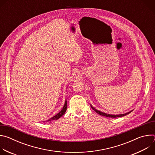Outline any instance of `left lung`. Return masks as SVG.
Returning <instances> with one entry per match:
<instances>
[{
  "instance_id": "1",
  "label": "left lung",
  "mask_w": 155,
  "mask_h": 155,
  "mask_svg": "<svg viewBox=\"0 0 155 155\" xmlns=\"http://www.w3.org/2000/svg\"><path fill=\"white\" fill-rule=\"evenodd\" d=\"M91 108L94 110V111L98 114L99 115H102V116H104V117H110V118H117V117H124L129 114H130L132 111H133V110H131V111L129 112H127L126 114H118V115H110V114H106V113H104V112H101L99 111V110L96 109L94 107H93L91 104H90Z\"/></svg>"
}]
</instances>
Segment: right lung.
<instances>
[{"label": "right lung", "instance_id": "right-lung-1", "mask_svg": "<svg viewBox=\"0 0 155 155\" xmlns=\"http://www.w3.org/2000/svg\"><path fill=\"white\" fill-rule=\"evenodd\" d=\"M67 107H68V104H67V101L65 100V104H64V106H63V107H62V110H61V111L58 114H56V115H54V116H53L52 118H51L50 119H49V120H47V121H51V120H58V119H59V118H61L65 113V112H66V110H67Z\"/></svg>", "mask_w": 155, "mask_h": 155}]
</instances>
